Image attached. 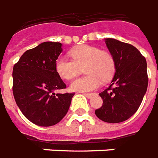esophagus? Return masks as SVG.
<instances>
[{"mask_svg": "<svg viewBox=\"0 0 158 158\" xmlns=\"http://www.w3.org/2000/svg\"><path fill=\"white\" fill-rule=\"evenodd\" d=\"M83 94L87 97V98H91L92 96L94 95V94H89V93H83Z\"/></svg>", "mask_w": 158, "mask_h": 158, "instance_id": "1", "label": "esophagus"}]
</instances>
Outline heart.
<instances>
[{"label": "heart", "instance_id": "1", "mask_svg": "<svg viewBox=\"0 0 158 158\" xmlns=\"http://www.w3.org/2000/svg\"><path fill=\"white\" fill-rule=\"evenodd\" d=\"M72 60L59 57L55 62V70L59 77L71 80L79 75L84 67L87 75L77 78L70 85L71 91L88 92L100 87L102 81H108L115 71V61L107 51L96 47L78 46L70 51Z\"/></svg>", "mask_w": 158, "mask_h": 158}]
</instances>
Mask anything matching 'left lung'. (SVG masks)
<instances>
[{
    "instance_id": "left-lung-1",
    "label": "left lung",
    "mask_w": 158,
    "mask_h": 158,
    "mask_svg": "<svg viewBox=\"0 0 158 158\" xmlns=\"http://www.w3.org/2000/svg\"><path fill=\"white\" fill-rule=\"evenodd\" d=\"M115 61V74L108 88L99 94L103 106L95 110L100 120L117 123L127 120L142 102L147 86V64L138 49L113 38L105 39Z\"/></svg>"
}]
</instances>
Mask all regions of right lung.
I'll use <instances>...</instances> for the list:
<instances>
[{"mask_svg":"<svg viewBox=\"0 0 158 158\" xmlns=\"http://www.w3.org/2000/svg\"><path fill=\"white\" fill-rule=\"evenodd\" d=\"M61 47L60 42H42L27 50L13 66V93L17 106L28 120L41 127L62 120L74 96L73 93H54L66 88L55 70Z\"/></svg>","mask_w":158,"mask_h":158,"instance_id":"right-lung-1","label":"right lung"}]
</instances>
